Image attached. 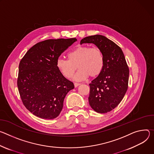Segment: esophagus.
<instances>
[{
    "mask_svg": "<svg viewBox=\"0 0 154 154\" xmlns=\"http://www.w3.org/2000/svg\"><path fill=\"white\" fill-rule=\"evenodd\" d=\"M80 84H81L79 83V82H74V85H75V88L78 87V86H79Z\"/></svg>",
    "mask_w": 154,
    "mask_h": 154,
    "instance_id": "esophagus-1",
    "label": "esophagus"
}]
</instances>
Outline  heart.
I'll return each mask as SVG.
<instances>
[{
  "label": "heart",
  "instance_id": "b5f03b06",
  "mask_svg": "<svg viewBox=\"0 0 154 154\" xmlns=\"http://www.w3.org/2000/svg\"><path fill=\"white\" fill-rule=\"evenodd\" d=\"M68 59L59 58L56 66L66 78H70L75 72L77 66L79 68L74 76L76 81H82L89 76L95 78L103 69L105 58L102 51L97 48L81 45L72 49L68 54Z\"/></svg>",
  "mask_w": 154,
  "mask_h": 154
}]
</instances>
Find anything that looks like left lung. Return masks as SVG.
Listing matches in <instances>:
<instances>
[{
    "label": "left lung",
    "instance_id": "8db88e82",
    "mask_svg": "<svg viewBox=\"0 0 154 154\" xmlns=\"http://www.w3.org/2000/svg\"><path fill=\"white\" fill-rule=\"evenodd\" d=\"M94 43L103 53L105 65L101 73L89 84V102L98 113L114 109L123 99L128 89L129 68L121 48L101 35H91L81 40Z\"/></svg>",
    "mask_w": 154,
    "mask_h": 154
}]
</instances>
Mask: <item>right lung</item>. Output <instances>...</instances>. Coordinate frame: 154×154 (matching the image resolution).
Returning a JSON list of instances; mask_svg holds the SVG:
<instances>
[{
	"label": "right lung",
	"mask_w": 154,
	"mask_h": 154,
	"mask_svg": "<svg viewBox=\"0 0 154 154\" xmlns=\"http://www.w3.org/2000/svg\"><path fill=\"white\" fill-rule=\"evenodd\" d=\"M76 38L49 39L30 48L19 64L17 85L25 107L45 119L57 117L73 83L61 73L57 60Z\"/></svg>",
	"instance_id": "obj_1"
}]
</instances>
